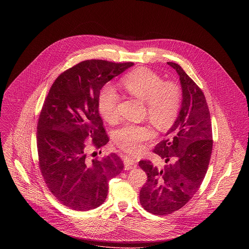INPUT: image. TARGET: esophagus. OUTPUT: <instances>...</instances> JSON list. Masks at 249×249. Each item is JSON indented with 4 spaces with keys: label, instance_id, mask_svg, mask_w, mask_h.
<instances>
[{
    "label": "esophagus",
    "instance_id": "1",
    "mask_svg": "<svg viewBox=\"0 0 249 249\" xmlns=\"http://www.w3.org/2000/svg\"><path fill=\"white\" fill-rule=\"evenodd\" d=\"M136 167H137V164H136L135 160H132L130 159H126L124 160V168H125V170H131V169H134Z\"/></svg>",
    "mask_w": 249,
    "mask_h": 249
}]
</instances>
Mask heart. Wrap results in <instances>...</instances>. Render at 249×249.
Segmentation results:
<instances>
[{
  "label": "heart",
  "instance_id": "b5f03b06",
  "mask_svg": "<svg viewBox=\"0 0 249 249\" xmlns=\"http://www.w3.org/2000/svg\"><path fill=\"white\" fill-rule=\"evenodd\" d=\"M121 84L130 95L145 103L148 117L158 127L165 129L173 124L181 103L177 84L163 82L160 75L145 68L127 74ZM119 93L112 86H106L100 91L98 109L107 122H115L119 118ZM153 136L151 128L137 125H126L114 133L116 143L130 154L141 152L144 142Z\"/></svg>",
  "mask_w": 249,
  "mask_h": 249
}]
</instances>
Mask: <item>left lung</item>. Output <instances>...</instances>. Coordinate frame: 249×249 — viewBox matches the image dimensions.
Here are the masks:
<instances>
[{
  "instance_id": "1",
  "label": "left lung",
  "mask_w": 249,
  "mask_h": 249,
  "mask_svg": "<svg viewBox=\"0 0 249 249\" xmlns=\"http://www.w3.org/2000/svg\"><path fill=\"white\" fill-rule=\"evenodd\" d=\"M167 63L179 75L182 103L167 138L156 145L154 153L170 163L158 168L149 160L139 162L147 176L140 202L156 215L173 213L193 197L205 177L213 148L210 112L201 89L180 65Z\"/></svg>"
}]
</instances>
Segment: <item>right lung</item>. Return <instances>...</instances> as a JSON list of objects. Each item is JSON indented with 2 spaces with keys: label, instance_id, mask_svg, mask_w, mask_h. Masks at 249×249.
Listing matches in <instances>:
<instances>
[{
  "label": "right lung",
  "instance_id": "right-lung-1",
  "mask_svg": "<svg viewBox=\"0 0 249 249\" xmlns=\"http://www.w3.org/2000/svg\"><path fill=\"white\" fill-rule=\"evenodd\" d=\"M133 62L85 60L62 72L52 85L37 125V150L42 176L63 205L76 210L94 209L105 202L108 181L123 170L118 155L87 160V138L97 148L109 139L98 109L106 84Z\"/></svg>",
  "mask_w": 249,
  "mask_h": 249
}]
</instances>
